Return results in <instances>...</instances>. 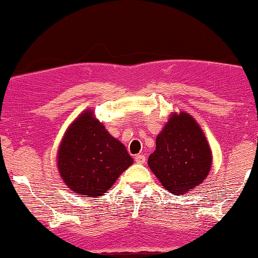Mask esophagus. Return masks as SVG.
Wrapping results in <instances>:
<instances>
[{"mask_svg":"<svg viewBox=\"0 0 258 258\" xmlns=\"http://www.w3.org/2000/svg\"><path fill=\"white\" fill-rule=\"evenodd\" d=\"M135 161L137 163H145V161H147V157L144 156V155H136V157H135Z\"/></svg>","mask_w":258,"mask_h":258,"instance_id":"obj_1","label":"esophagus"}]
</instances>
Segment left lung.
Returning <instances> with one entry per match:
<instances>
[{"mask_svg": "<svg viewBox=\"0 0 258 258\" xmlns=\"http://www.w3.org/2000/svg\"><path fill=\"white\" fill-rule=\"evenodd\" d=\"M148 164L173 195L186 194L204 181L212 166V151L196 120L186 113L170 116L156 138Z\"/></svg>", "mask_w": 258, "mask_h": 258, "instance_id": "left-lung-1", "label": "left lung"}]
</instances>
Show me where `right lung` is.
Here are the masks:
<instances>
[{"label": "right lung", "instance_id": "right-lung-1", "mask_svg": "<svg viewBox=\"0 0 258 258\" xmlns=\"http://www.w3.org/2000/svg\"><path fill=\"white\" fill-rule=\"evenodd\" d=\"M57 166L74 194L99 197L133 163L126 148L85 111L67 130L58 149Z\"/></svg>", "mask_w": 258, "mask_h": 258}]
</instances>
